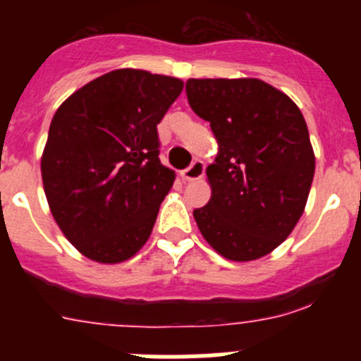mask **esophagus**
Returning a JSON list of instances; mask_svg holds the SVG:
<instances>
[{"mask_svg": "<svg viewBox=\"0 0 361 361\" xmlns=\"http://www.w3.org/2000/svg\"><path fill=\"white\" fill-rule=\"evenodd\" d=\"M204 176V164L201 160H195L190 167H187L185 171H181V178L185 181H197Z\"/></svg>", "mask_w": 361, "mask_h": 361, "instance_id": "1", "label": "esophagus"}]
</instances>
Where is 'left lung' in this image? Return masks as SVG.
Here are the masks:
<instances>
[{"label": "left lung", "instance_id": "left-lung-1", "mask_svg": "<svg viewBox=\"0 0 361 361\" xmlns=\"http://www.w3.org/2000/svg\"><path fill=\"white\" fill-rule=\"evenodd\" d=\"M187 97L218 141L206 169L211 199L194 209L199 231L228 260L269 255L292 234L311 190L314 152L304 116L258 78H190Z\"/></svg>", "mask_w": 361, "mask_h": 361}]
</instances>
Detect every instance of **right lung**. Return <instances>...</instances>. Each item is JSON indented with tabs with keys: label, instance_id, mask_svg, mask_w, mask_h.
<instances>
[{
	"label": "right lung",
	"instance_id": "add662e5",
	"mask_svg": "<svg viewBox=\"0 0 361 361\" xmlns=\"http://www.w3.org/2000/svg\"><path fill=\"white\" fill-rule=\"evenodd\" d=\"M183 90L173 76L115 69L54 115L42 178L54 220L76 250L118 264L143 248L174 171L159 159L157 123Z\"/></svg>",
	"mask_w": 361,
	"mask_h": 361
}]
</instances>
